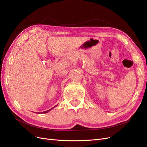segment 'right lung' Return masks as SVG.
<instances>
[{
	"label": "right lung",
	"instance_id": "add662e5",
	"mask_svg": "<svg viewBox=\"0 0 147 147\" xmlns=\"http://www.w3.org/2000/svg\"><path fill=\"white\" fill-rule=\"evenodd\" d=\"M55 107H56V106H55ZM53 108H54V107H53ZM53 108H52V109H53ZM52 109H50V110H47V111H45V112H41V113H48V112H49V111H50V110H51Z\"/></svg>",
	"mask_w": 147,
	"mask_h": 147
}]
</instances>
